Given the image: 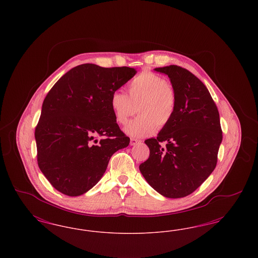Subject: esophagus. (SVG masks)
Masks as SVG:
<instances>
[{"mask_svg":"<svg viewBox=\"0 0 258 258\" xmlns=\"http://www.w3.org/2000/svg\"><path fill=\"white\" fill-rule=\"evenodd\" d=\"M140 142H141V140H139V139L131 138V145H132V146H135V145H137V144L140 143Z\"/></svg>","mask_w":258,"mask_h":258,"instance_id":"1","label":"esophagus"}]
</instances>
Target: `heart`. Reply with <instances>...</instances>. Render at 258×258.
Returning <instances> with one entry per match:
<instances>
[{
  "label": "heart",
  "mask_w": 258,
  "mask_h": 258,
  "mask_svg": "<svg viewBox=\"0 0 258 258\" xmlns=\"http://www.w3.org/2000/svg\"><path fill=\"white\" fill-rule=\"evenodd\" d=\"M127 94L116 91L110 98V108L114 119L121 125L126 124L138 110L139 116L124 127L132 137L154 135L171 123L176 108L175 91L160 75L143 73L136 76L127 86Z\"/></svg>",
  "instance_id": "b5f03b06"
}]
</instances>
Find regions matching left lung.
I'll list each match as a JSON object with an SVG mask.
<instances>
[{"label": "left lung", "instance_id": "1", "mask_svg": "<svg viewBox=\"0 0 258 258\" xmlns=\"http://www.w3.org/2000/svg\"><path fill=\"white\" fill-rule=\"evenodd\" d=\"M154 71L169 77L177 108L171 123L156 138L145 140L150 157L139 170L161 196L181 198L192 194L217 165L222 141L220 114L196 75L174 64Z\"/></svg>", "mask_w": 258, "mask_h": 258}]
</instances>
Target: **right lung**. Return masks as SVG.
<instances>
[{"label": "right lung", "instance_id": "1", "mask_svg": "<svg viewBox=\"0 0 258 258\" xmlns=\"http://www.w3.org/2000/svg\"><path fill=\"white\" fill-rule=\"evenodd\" d=\"M136 73L83 63L62 75L44 98L35 132L37 164L61 194L87 192L101 179L112 155L128 146L110 98Z\"/></svg>", "mask_w": 258, "mask_h": 258}]
</instances>
